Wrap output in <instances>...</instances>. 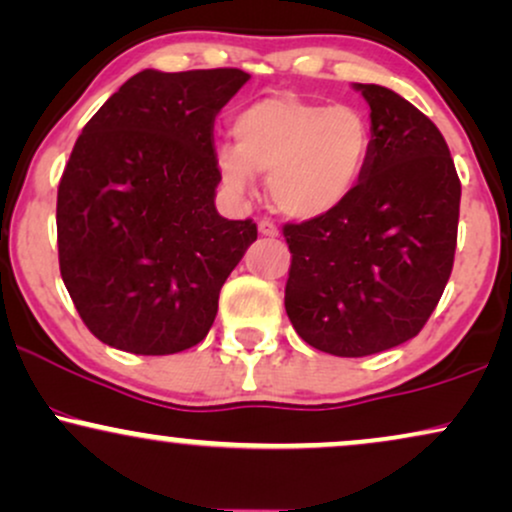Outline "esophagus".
I'll use <instances>...</instances> for the list:
<instances>
[{
  "label": "esophagus",
  "instance_id": "34e87169",
  "mask_svg": "<svg viewBox=\"0 0 512 512\" xmlns=\"http://www.w3.org/2000/svg\"><path fill=\"white\" fill-rule=\"evenodd\" d=\"M257 229H260L262 236H269V238H278V226L274 222H269V219H262L260 224H257Z\"/></svg>",
  "mask_w": 512,
  "mask_h": 512
}]
</instances>
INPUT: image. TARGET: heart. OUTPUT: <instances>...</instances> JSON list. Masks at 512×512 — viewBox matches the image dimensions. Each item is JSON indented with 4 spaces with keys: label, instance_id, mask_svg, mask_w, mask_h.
Listing matches in <instances>:
<instances>
[{
    "label": "heart",
    "instance_id": "obj_1",
    "mask_svg": "<svg viewBox=\"0 0 512 512\" xmlns=\"http://www.w3.org/2000/svg\"><path fill=\"white\" fill-rule=\"evenodd\" d=\"M236 146L217 151L229 189L248 191L267 174L269 198L293 219H314L352 196L373 153V132L354 106H326L293 94L250 103L234 120Z\"/></svg>",
    "mask_w": 512,
    "mask_h": 512
}]
</instances>
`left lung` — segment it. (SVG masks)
<instances>
[{
  "label": "left lung",
  "instance_id": "obj_1",
  "mask_svg": "<svg viewBox=\"0 0 512 512\" xmlns=\"http://www.w3.org/2000/svg\"><path fill=\"white\" fill-rule=\"evenodd\" d=\"M354 87L371 106L364 179L328 215L283 226L288 319L335 357L416 338L454 269L461 208V179L435 122L392 89Z\"/></svg>",
  "mask_w": 512,
  "mask_h": 512
}]
</instances>
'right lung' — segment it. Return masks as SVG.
<instances>
[{"label":"right lung","mask_w":512,"mask_h":512,"mask_svg":"<svg viewBox=\"0 0 512 512\" xmlns=\"http://www.w3.org/2000/svg\"><path fill=\"white\" fill-rule=\"evenodd\" d=\"M250 80L238 68L141 70L77 137L56 200L58 267L84 326L122 352L198 345L252 219L215 208L217 113Z\"/></svg>","instance_id":"obj_1"}]
</instances>
